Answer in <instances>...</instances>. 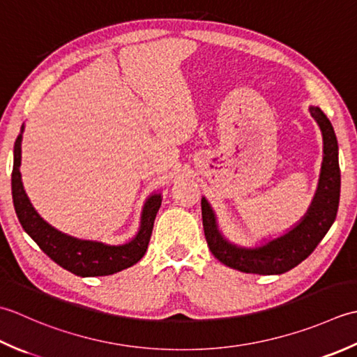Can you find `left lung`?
I'll return each instance as SVG.
<instances>
[{
    "label": "left lung",
    "instance_id": "obj_1",
    "mask_svg": "<svg viewBox=\"0 0 357 357\" xmlns=\"http://www.w3.org/2000/svg\"><path fill=\"white\" fill-rule=\"evenodd\" d=\"M310 112L321 128L324 160L314 197L307 214L296 227L279 237L265 240L259 246H240L223 236L213 206L202 197V219L206 242L214 257L223 265L251 274H283L293 270L316 250L336 220L340 197L337 138L330 120L321 109L311 106Z\"/></svg>",
    "mask_w": 357,
    "mask_h": 357
}]
</instances>
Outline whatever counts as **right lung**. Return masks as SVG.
Returning a JSON list of instances; mask_svg holds the SVG:
<instances>
[{
  "mask_svg": "<svg viewBox=\"0 0 357 357\" xmlns=\"http://www.w3.org/2000/svg\"><path fill=\"white\" fill-rule=\"evenodd\" d=\"M24 125L13 146L12 169V199L21 227L33 238V242L64 270L82 278L109 275L135 265L148 250L154 220L162 205V194L154 192L144 202L140 228L135 237L123 245H109L97 240H86L69 236L54 228L36 213L29 200L21 181V142Z\"/></svg>",
  "mask_w": 357,
  "mask_h": 357,
  "instance_id": "1",
  "label": "right lung"
}]
</instances>
